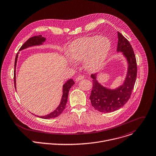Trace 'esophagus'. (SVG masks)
<instances>
[{
  "label": "esophagus",
  "instance_id": "34e87169",
  "mask_svg": "<svg viewBox=\"0 0 156 156\" xmlns=\"http://www.w3.org/2000/svg\"><path fill=\"white\" fill-rule=\"evenodd\" d=\"M84 78V75H79L76 78V81H78L79 80H83Z\"/></svg>",
  "mask_w": 156,
  "mask_h": 156
}]
</instances>
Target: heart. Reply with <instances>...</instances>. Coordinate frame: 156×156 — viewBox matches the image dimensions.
Listing matches in <instances>:
<instances>
[{
	"label": "heart",
	"instance_id": "heart-1",
	"mask_svg": "<svg viewBox=\"0 0 156 156\" xmlns=\"http://www.w3.org/2000/svg\"><path fill=\"white\" fill-rule=\"evenodd\" d=\"M110 48V41L105 37H83L70 44L67 55L73 62L84 61L86 69L93 72L104 64Z\"/></svg>",
	"mask_w": 156,
	"mask_h": 156
}]
</instances>
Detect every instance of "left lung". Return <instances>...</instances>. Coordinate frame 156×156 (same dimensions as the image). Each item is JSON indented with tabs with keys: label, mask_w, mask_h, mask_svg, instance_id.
Here are the masks:
<instances>
[{
	"label": "left lung",
	"mask_w": 156,
	"mask_h": 156,
	"mask_svg": "<svg viewBox=\"0 0 156 156\" xmlns=\"http://www.w3.org/2000/svg\"><path fill=\"white\" fill-rule=\"evenodd\" d=\"M117 51L122 52L128 62V72L124 84L116 89L103 87L96 80V74H92V89L90 95L92 106L102 113H110L122 107L130 97L137 75V64L133 48L129 41L118 32Z\"/></svg>",
	"instance_id": "8db88e82"
}]
</instances>
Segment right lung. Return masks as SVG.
I'll return each instance as SVG.
<instances>
[{"mask_svg":"<svg viewBox=\"0 0 156 156\" xmlns=\"http://www.w3.org/2000/svg\"><path fill=\"white\" fill-rule=\"evenodd\" d=\"M45 41V38L43 37L41 35L34 36L32 37H30L29 38L20 48V51L22 50L23 49H25L27 47L35 46V45H39L42 44L43 42ZM18 53L16 54L15 61V70H14V84H15V87L16 88V74H15V70H16V62H17V59H18ZM74 81L72 79L69 80L63 86V95L62 97L61 101L58 107L53 112L51 113L50 114L44 116H39L40 118L43 119H50V118H55L59 116L64 110L66 108V103L68 99V95H69V92L71 87L74 84Z\"/></svg>","mask_w":156,"mask_h":156,"instance_id":"right-lung-1","label":"right lung"}]
</instances>
